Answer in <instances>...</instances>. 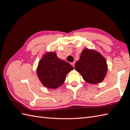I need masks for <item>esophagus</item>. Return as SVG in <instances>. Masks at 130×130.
<instances>
[{
    "mask_svg": "<svg viewBox=\"0 0 130 130\" xmlns=\"http://www.w3.org/2000/svg\"><path fill=\"white\" fill-rule=\"evenodd\" d=\"M71 65H72V66H73V67H74V64H75V63H74V62H72V63H71Z\"/></svg>",
    "mask_w": 130,
    "mask_h": 130,
    "instance_id": "34e87169",
    "label": "esophagus"
}]
</instances>
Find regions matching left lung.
Returning a JSON list of instances; mask_svg holds the SVG:
<instances>
[{
  "instance_id": "1",
  "label": "left lung",
  "mask_w": 130,
  "mask_h": 130,
  "mask_svg": "<svg viewBox=\"0 0 130 130\" xmlns=\"http://www.w3.org/2000/svg\"><path fill=\"white\" fill-rule=\"evenodd\" d=\"M75 69L82 75L86 82L96 84L104 79L107 66L101 54L96 51L85 49L75 64Z\"/></svg>"
}]
</instances>
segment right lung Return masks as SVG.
Returning a JSON list of instances; mask_svg holds the SVG:
<instances>
[{
    "label": "right lung",
    "mask_w": 130,
    "mask_h": 130,
    "mask_svg": "<svg viewBox=\"0 0 130 130\" xmlns=\"http://www.w3.org/2000/svg\"><path fill=\"white\" fill-rule=\"evenodd\" d=\"M73 67L60 59L55 53H48L39 61L37 75L45 87L55 89L65 81L66 75Z\"/></svg>",
    "instance_id": "right-lung-1"
}]
</instances>
